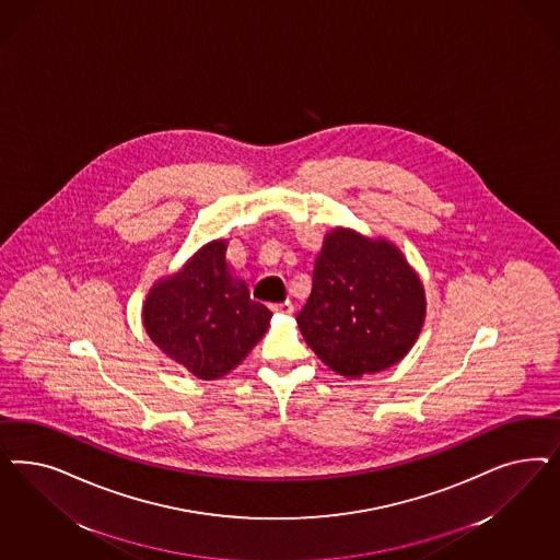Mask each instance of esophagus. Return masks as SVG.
<instances>
[{
    "label": "esophagus",
    "instance_id": "obj_1",
    "mask_svg": "<svg viewBox=\"0 0 560 560\" xmlns=\"http://www.w3.org/2000/svg\"><path fill=\"white\" fill-rule=\"evenodd\" d=\"M271 308H273L276 313H284V315H290V313L294 311V305H292L290 301H284V303H278V305H273Z\"/></svg>",
    "mask_w": 560,
    "mask_h": 560
}]
</instances>
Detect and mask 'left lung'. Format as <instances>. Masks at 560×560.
I'll return each instance as SVG.
<instances>
[{
	"label": "left lung",
	"instance_id": "left-lung-1",
	"mask_svg": "<svg viewBox=\"0 0 560 560\" xmlns=\"http://www.w3.org/2000/svg\"><path fill=\"white\" fill-rule=\"evenodd\" d=\"M424 317V287L392 241L343 226L325 235L296 324L331 371L357 380L394 366L415 346Z\"/></svg>",
	"mask_w": 560,
	"mask_h": 560
}]
</instances>
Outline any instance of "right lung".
Masks as SVG:
<instances>
[{
  "instance_id": "1",
  "label": "right lung",
  "mask_w": 560,
  "mask_h": 560,
  "mask_svg": "<svg viewBox=\"0 0 560 560\" xmlns=\"http://www.w3.org/2000/svg\"><path fill=\"white\" fill-rule=\"evenodd\" d=\"M142 319L150 340L171 361L214 381L245 361L268 331L271 311L252 301L247 282L226 261V241L217 238L179 271L154 282Z\"/></svg>"
}]
</instances>
